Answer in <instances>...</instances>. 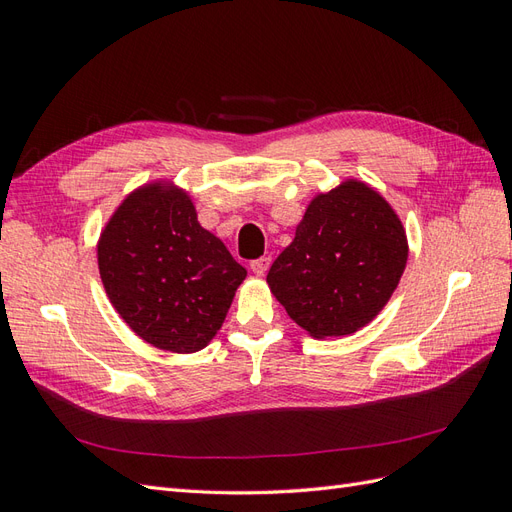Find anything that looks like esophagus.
<instances>
[{
	"label": "esophagus",
	"instance_id": "34e87169",
	"mask_svg": "<svg viewBox=\"0 0 512 512\" xmlns=\"http://www.w3.org/2000/svg\"><path fill=\"white\" fill-rule=\"evenodd\" d=\"M269 265H271V258L262 256V258H256L250 262V269L254 275H265L269 271Z\"/></svg>",
	"mask_w": 512,
	"mask_h": 512
}]
</instances>
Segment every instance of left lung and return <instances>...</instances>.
Segmentation results:
<instances>
[{
	"label": "left lung",
	"instance_id": "8db88e82",
	"mask_svg": "<svg viewBox=\"0 0 512 512\" xmlns=\"http://www.w3.org/2000/svg\"><path fill=\"white\" fill-rule=\"evenodd\" d=\"M406 262L408 237L395 209L367 183L346 179L312 198L267 282L309 335L342 337L382 312Z\"/></svg>",
	"mask_w": 512,
	"mask_h": 512
}]
</instances>
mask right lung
<instances>
[{
    "label": "right lung",
    "mask_w": 512,
    "mask_h": 512,
    "mask_svg": "<svg viewBox=\"0 0 512 512\" xmlns=\"http://www.w3.org/2000/svg\"><path fill=\"white\" fill-rule=\"evenodd\" d=\"M98 269L123 322L177 354L211 342L247 275L173 181L145 183L121 200L102 228Z\"/></svg>",
    "instance_id": "add662e5"
}]
</instances>
